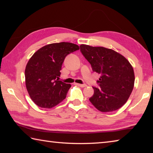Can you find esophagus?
<instances>
[{
  "mask_svg": "<svg viewBox=\"0 0 153 153\" xmlns=\"http://www.w3.org/2000/svg\"><path fill=\"white\" fill-rule=\"evenodd\" d=\"M77 86H78L79 87H82V88H84V87H86V84H76Z\"/></svg>",
  "mask_w": 153,
  "mask_h": 153,
  "instance_id": "34e87169",
  "label": "esophagus"
}]
</instances>
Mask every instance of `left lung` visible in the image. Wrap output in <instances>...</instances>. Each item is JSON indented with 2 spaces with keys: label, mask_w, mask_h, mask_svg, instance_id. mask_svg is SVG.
<instances>
[{
  "label": "left lung",
  "mask_w": 153,
  "mask_h": 153,
  "mask_svg": "<svg viewBox=\"0 0 153 153\" xmlns=\"http://www.w3.org/2000/svg\"><path fill=\"white\" fill-rule=\"evenodd\" d=\"M79 47L92 71L100 75L97 81L100 87H93L94 94L90 101L101 112L119 109L127 102L134 88L135 76L131 65L112 49L86 45Z\"/></svg>",
  "instance_id": "left-lung-1"
}]
</instances>
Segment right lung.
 <instances>
[{
  "label": "right lung",
  "instance_id": "obj_1",
  "mask_svg": "<svg viewBox=\"0 0 153 153\" xmlns=\"http://www.w3.org/2000/svg\"><path fill=\"white\" fill-rule=\"evenodd\" d=\"M70 42L53 43L33 54L25 69V86L36 105L51 108L66 98L71 84L60 81L61 66L67 55L79 50Z\"/></svg>",
  "mask_w": 153,
  "mask_h": 153
}]
</instances>
